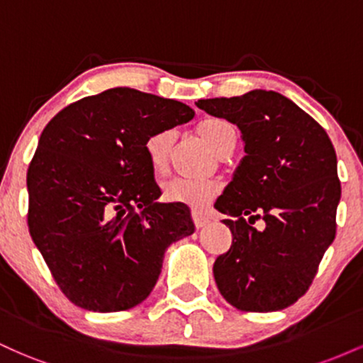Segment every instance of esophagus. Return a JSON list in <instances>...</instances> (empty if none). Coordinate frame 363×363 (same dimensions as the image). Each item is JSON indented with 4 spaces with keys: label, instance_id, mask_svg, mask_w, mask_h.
I'll use <instances>...</instances> for the list:
<instances>
[{
    "label": "esophagus",
    "instance_id": "esophagus-1",
    "mask_svg": "<svg viewBox=\"0 0 363 363\" xmlns=\"http://www.w3.org/2000/svg\"><path fill=\"white\" fill-rule=\"evenodd\" d=\"M193 220H194V225L198 228L205 227V225H208V222H210V220H208L203 213H199V211H193Z\"/></svg>",
    "mask_w": 363,
    "mask_h": 363
}]
</instances>
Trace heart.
Returning a JSON list of instances; mask_svg holds the SVG:
<instances>
[{
    "instance_id": "1",
    "label": "heart",
    "mask_w": 363,
    "mask_h": 363,
    "mask_svg": "<svg viewBox=\"0 0 363 363\" xmlns=\"http://www.w3.org/2000/svg\"><path fill=\"white\" fill-rule=\"evenodd\" d=\"M196 133L216 155L235 143V129L223 119H206L198 124ZM174 143L172 131H160L145 141V153L148 164L155 176H164L169 169L170 148ZM220 193L218 182L215 181H193V179L174 177L162 184V199L167 203H181L196 210H203L211 199Z\"/></svg>"
}]
</instances>
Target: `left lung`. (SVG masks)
Masks as SVG:
<instances>
[{
  "label": "left lung",
  "instance_id": "1",
  "mask_svg": "<svg viewBox=\"0 0 363 363\" xmlns=\"http://www.w3.org/2000/svg\"><path fill=\"white\" fill-rule=\"evenodd\" d=\"M196 106L237 124L245 157L215 208L232 245L216 257L220 294L245 312H273L309 290L335 240L341 184L323 126L278 91L206 99ZM257 219L261 228H252Z\"/></svg>",
  "mask_w": 363,
  "mask_h": 363
}]
</instances>
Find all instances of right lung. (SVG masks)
<instances>
[{
    "mask_svg": "<svg viewBox=\"0 0 363 363\" xmlns=\"http://www.w3.org/2000/svg\"><path fill=\"white\" fill-rule=\"evenodd\" d=\"M194 118L186 104L118 86L69 104L28 165V230L62 294L94 312L148 297L165 249L194 232L181 203H158L145 141Z\"/></svg>",
    "mask_w": 363,
    "mask_h": 363,
    "instance_id": "right-lung-1",
    "label": "right lung"
}]
</instances>
